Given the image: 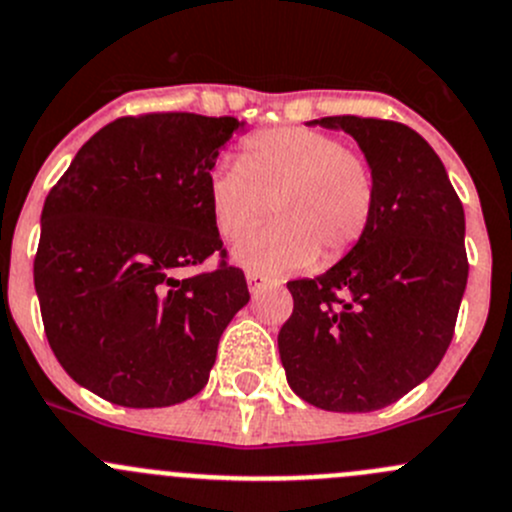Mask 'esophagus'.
<instances>
[{"instance_id": "esophagus-1", "label": "esophagus", "mask_w": 512, "mask_h": 512, "mask_svg": "<svg viewBox=\"0 0 512 512\" xmlns=\"http://www.w3.org/2000/svg\"><path fill=\"white\" fill-rule=\"evenodd\" d=\"M267 282H270V280H267V277L262 275V272H255V270L247 272V285H250V292H252V295H255V292H260L262 287L267 285Z\"/></svg>"}]
</instances>
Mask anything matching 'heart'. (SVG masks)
Returning <instances> with one entry per match:
<instances>
[{
  "label": "heart",
  "instance_id": "b5f03b06",
  "mask_svg": "<svg viewBox=\"0 0 512 512\" xmlns=\"http://www.w3.org/2000/svg\"><path fill=\"white\" fill-rule=\"evenodd\" d=\"M212 220L227 242L275 225L235 250L240 265L282 272L330 267L350 255L375 217L377 180L362 152L312 127H277L247 137L240 162L225 160L207 182Z\"/></svg>",
  "mask_w": 512,
  "mask_h": 512
}]
</instances>
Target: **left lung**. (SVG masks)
I'll return each mask as SVG.
<instances>
[{"label": "left lung", "instance_id": "8db88e82", "mask_svg": "<svg viewBox=\"0 0 512 512\" xmlns=\"http://www.w3.org/2000/svg\"><path fill=\"white\" fill-rule=\"evenodd\" d=\"M360 145L377 180L360 245L315 280H292L277 335L290 388L332 413L393 405L443 360L468 285L465 212L443 162L408 124L322 117Z\"/></svg>", "mask_w": 512, "mask_h": 512}]
</instances>
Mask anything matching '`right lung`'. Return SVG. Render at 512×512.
<instances>
[{
    "instance_id": "obj_1",
    "label": "right lung",
    "mask_w": 512,
    "mask_h": 512,
    "mask_svg": "<svg viewBox=\"0 0 512 512\" xmlns=\"http://www.w3.org/2000/svg\"><path fill=\"white\" fill-rule=\"evenodd\" d=\"M235 117H119L74 155L42 210L34 287L67 375L124 408H167L207 385L217 342L247 305L210 210ZM221 255L212 273L182 266Z\"/></svg>"
}]
</instances>
